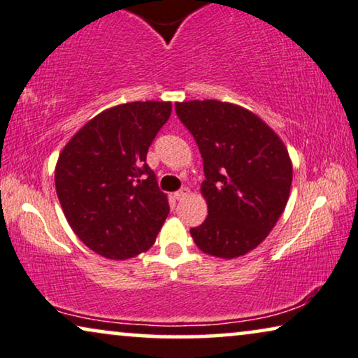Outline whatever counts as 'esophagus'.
I'll return each instance as SVG.
<instances>
[{
    "mask_svg": "<svg viewBox=\"0 0 358 358\" xmlns=\"http://www.w3.org/2000/svg\"><path fill=\"white\" fill-rule=\"evenodd\" d=\"M189 194V189L185 187V188H182V189H178V192L175 193V198L178 199V201H182V199H185Z\"/></svg>",
    "mask_w": 358,
    "mask_h": 358,
    "instance_id": "1",
    "label": "esophagus"
}]
</instances>
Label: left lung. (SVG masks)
I'll return each mask as SVG.
<instances>
[{"label": "left lung", "mask_w": 358, "mask_h": 358, "mask_svg": "<svg viewBox=\"0 0 358 358\" xmlns=\"http://www.w3.org/2000/svg\"><path fill=\"white\" fill-rule=\"evenodd\" d=\"M203 157L208 217L192 227L199 249L221 259L254 250L288 203L293 166L280 137L254 113L204 99L175 104Z\"/></svg>", "instance_id": "1"}]
</instances>
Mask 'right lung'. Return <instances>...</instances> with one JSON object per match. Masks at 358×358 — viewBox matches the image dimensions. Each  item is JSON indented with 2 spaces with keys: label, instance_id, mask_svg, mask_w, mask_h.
I'll list each match as a JSON object with an SVG mask.
<instances>
[{
  "label": "right lung",
  "instance_id": "1",
  "mask_svg": "<svg viewBox=\"0 0 358 358\" xmlns=\"http://www.w3.org/2000/svg\"><path fill=\"white\" fill-rule=\"evenodd\" d=\"M171 103L134 101L106 109L62 150L55 189L66 221L98 255L126 260L149 250L170 206L147 152Z\"/></svg>",
  "mask_w": 358,
  "mask_h": 358
}]
</instances>
